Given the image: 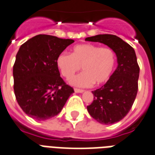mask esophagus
<instances>
[{
    "label": "esophagus",
    "instance_id": "obj_1",
    "mask_svg": "<svg viewBox=\"0 0 155 155\" xmlns=\"http://www.w3.org/2000/svg\"><path fill=\"white\" fill-rule=\"evenodd\" d=\"M74 92L75 93H83L84 90L83 89H76V88H74Z\"/></svg>",
    "mask_w": 155,
    "mask_h": 155
}]
</instances>
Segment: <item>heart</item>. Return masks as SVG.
<instances>
[{
	"label": "heart",
	"instance_id": "1",
	"mask_svg": "<svg viewBox=\"0 0 155 155\" xmlns=\"http://www.w3.org/2000/svg\"><path fill=\"white\" fill-rule=\"evenodd\" d=\"M115 51L111 48L84 43L74 46L71 55L61 53L57 58V66L61 74L69 80L81 69L84 72L71 81L74 85L87 87L100 85L108 81L116 66Z\"/></svg>",
	"mask_w": 155,
	"mask_h": 155
}]
</instances>
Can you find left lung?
<instances>
[{
  "label": "left lung",
  "mask_w": 155,
  "mask_h": 155,
  "mask_svg": "<svg viewBox=\"0 0 155 155\" xmlns=\"http://www.w3.org/2000/svg\"><path fill=\"white\" fill-rule=\"evenodd\" d=\"M85 40L108 46L117 57L116 71L104 85L92 91L94 101L87 106L90 116L99 123L113 124L130 112L137 94L140 67L136 52L131 46L116 35L99 34Z\"/></svg>",
  "instance_id": "1"
}]
</instances>
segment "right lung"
<instances>
[{"label":"right lung","instance_id":"right-lung-1","mask_svg":"<svg viewBox=\"0 0 155 155\" xmlns=\"http://www.w3.org/2000/svg\"><path fill=\"white\" fill-rule=\"evenodd\" d=\"M74 42L38 34L20 46L13 66L14 91L20 107L32 118L44 121L57 116L74 93L56 63Z\"/></svg>","mask_w":155,"mask_h":155}]
</instances>
